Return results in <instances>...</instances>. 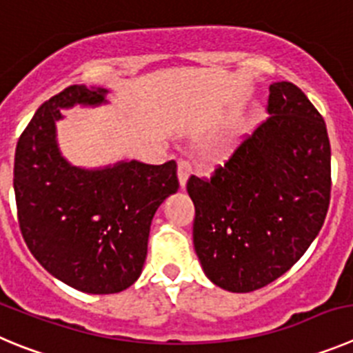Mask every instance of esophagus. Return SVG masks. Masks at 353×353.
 <instances>
[{"label":"esophagus","instance_id":"obj_1","mask_svg":"<svg viewBox=\"0 0 353 353\" xmlns=\"http://www.w3.org/2000/svg\"><path fill=\"white\" fill-rule=\"evenodd\" d=\"M190 173H192V168L187 161H180L179 168H176V174H179V183H180V189H185L187 185V180H189Z\"/></svg>","mask_w":353,"mask_h":353}]
</instances>
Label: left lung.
Here are the masks:
<instances>
[{
  "mask_svg": "<svg viewBox=\"0 0 353 353\" xmlns=\"http://www.w3.org/2000/svg\"><path fill=\"white\" fill-rule=\"evenodd\" d=\"M268 112L210 180L190 176L194 250L221 289L252 292L290 270L325 221L331 145L315 106L290 82L270 85Z\"/></svg>",
  "mask_w": 353,
  "mask_h": 353,
  "instance_id": "8db88e82",
  "label": "left lung"
}]
</instances>
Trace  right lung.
<instances>
[{
  "label": "right lung",
  "mask_w": 353,
  "mask_h": 353,
  "mask_svg": "<svg viewBox=\"0 0 353 353\" xmlns=\"http://www.w3.org/2000/svg\"><path fill=\"white\" fill-rule=\"evenodd\" d=\"M106 94L103 87H66L37 110L15 148L22 238L52 276L87 294H115L137 282L152 219L179 190L174 161L124 159L89 170L61 154V110L106 105Z\"/></svg>",
  "instance_id": "1"
}]
</instances>
